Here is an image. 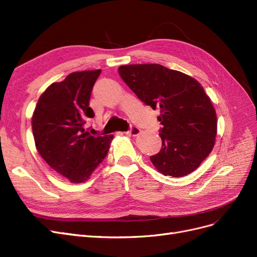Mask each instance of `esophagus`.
<instances>
[{
    "label": "esophagus",
    "mask_w": 257,
    "mask_h": 257,
    "mask_svg": "<svg viewBox=\"0 0 257 257\" xmlns=\"http://www.w3.org/2000/svg\"><path fill=\"white\" fill-rule=\"evenodd\" d=\"M141 132V130H140V128H138L137 126H134V125H131L130 126V128L128 129V131H126V134L128 135V136H132V137H137L139 134Z\"/></svg>",
    "instance_id": "34e87169"
}]
</instances>
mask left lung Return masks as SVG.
<instances>
[{"mask_svg": "<svg viewBox=\"0 0 257 257\" xmlns=\"http://www.w3.org/2000/svg\"><path fill=\"white\" fill-rule=\"evenodd\" d=\"M122 81L144 104L160 110L162 147L151 157L164 176L183 177L212 151L217 115L203 86L187 74L159 64L123 65Z\"/></svg>", "mask_w": 257, "mask_h": 257, "instance_id": "obj_1", "label": "left lung"}]
</instances>
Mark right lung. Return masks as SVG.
I'll use <instances>...</instances> for the list:
<instances>
[{
	"label": "right lung",
	"instance_id": "right-lung-1",
	"mask_svg": "<svg viewBox=\"0 0 257 257\" xmlns=\"http://www.w3.org/2000/svg\"><path fill=\"white\" fill-rule=\"evenodd\" d=\"M100 72L77 71L54 82L39 97L32 117L38 153L54 171L74 184L92 175L104 160L113 139L93 136L84 128L95 116L89 98Z\"/></svg>",
	"mask_w": 257,
	"mask_h": 257
}]
</instances>
